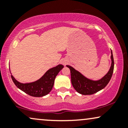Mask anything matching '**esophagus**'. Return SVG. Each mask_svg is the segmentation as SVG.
Listing matches in <instances>:
<instances>
[{
    "label": "esophagus",
    "mask_w": 128,
    "mask_h": 128,
    "mask_svg": "<svg viewBox=\"0 0 128 128\" xmlns=\"http://www.w3.org/2000/svg\"><path fill=\"white\" fill-rule=\"evenodd\" d=\"M61 64H62L63 65H66L67 64V61L66 60H63L61 61Z\"/></svg>",
    "instance_id": "1"
}]
</instances>
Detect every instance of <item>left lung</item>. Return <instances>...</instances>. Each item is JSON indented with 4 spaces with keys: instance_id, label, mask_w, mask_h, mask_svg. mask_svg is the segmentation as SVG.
Listing matches in <instances>:
<instances>
[{
    "instance_id": "left-lung-1",
    "label": "left lung",
    "mask_w": 128,
    "mask_h": 128,
    "mask_svg": "<svg viewBox=\"0 0 128 128\" xmlns=\"http://www.w3.org/2000/svg\"><path fill=\"white\" fill-rule=\"evenodd\" d=\"M111 54V65L109 71L102 78L98 80L88 79L72 66H66L70 70L72 84L76 92L83 95H91L104 88L107 86L112 77L114 71V62L112 50Z\"/></svg>"
}]
</instances>
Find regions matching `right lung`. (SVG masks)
I'll return each instance as SVG.
<instances>
[{
  "instance_id": "right-lung-1",
  "label": "right lung",
  "mask_w": 128,
  "mask_h": 128,
  "mask_svg": "<svg viewBox=\"0 0 128 128\" xmlns=\"http://www.w3.org/2000/svg\"><path fill=\"white\" fill-rule=\"evenodd\" d=\"M63 67L64 66L59 64L50 68L41 78L33 82L25 84L19 82L12 74L11 78L17 88L28 94L33 97H42L49 94L52 90L56 76Z\"/></svg>"
}]
</instances>
